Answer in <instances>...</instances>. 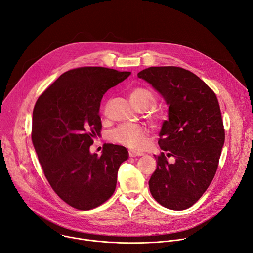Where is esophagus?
<instances>
[{"mask_svg": "<svg viewBox=\"0 0 253 253\" xmlns=\"http://www.w3.org/2000/svg\"><path fill=\"white\" fill-rule=\"evenodd\" d=\"M128 155H129L130 157H137V156H142L143 153H142V152L133 151V150H129V151H128Z\"/></svg>", "mask_w": 253, "mask_h": 253, "instance_id": "esophagus-1", "label": "esophagus"}]
</instances>
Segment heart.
Segmentation results:
<instances>
[{"label":"heart","instance_id":"obj_1","mask_svg":"<svg viewBox=\"0 0 253 253\" xmlns=\"http://www.w3.org/2000/svg\"><path fill=\"white\" fill-rule=\"evenodd\" d=\"M130 101L138 108L149 107L155 101V95L150 88L138 86L131 90ZM110 139L120 145L133 150H142L148 143V130L135 124H124L118 126L110 133Z\"/></svg>","mask_w":253,"mask_h":253}]
</instances>
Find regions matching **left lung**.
I'll return each instance as SVG.
<instances>
[{"instance_id":"1","label":"left lung","mask_w":253,"mask_h":253,"mask_svg":"<svg viewBox=\"0 0 253 253\" xmlns=\"http://www.w3.org/2000/svg\"><path fill=\"white\" fill-rule=\"evenodd\" d=\"M138 78L152 84L169 106L159 132L163 152L154 155L157 168L149 180L150 192L167 209H189L213 180L225 143L217 98L196 74L182 67H149Z\"/></svg>"}]
</instances>
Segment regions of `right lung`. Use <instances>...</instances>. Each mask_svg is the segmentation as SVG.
Masks as SVG:
<instances>
[{
    "mask_svg": "<svg viewBox=\"0 0 253 253\" xmlns=\"http://www.w3.org/2000/svg\"><path fill=\"white\" fill-rule=\"evenodd\" d=\"M129 71L85 66L61 74L38 99L32 140L44 176L56 194L80 211L95 209L115 191L126 148L105 144L102 155L90 146L102 124L103 95L129 77Z\"/></svg>",
    "mask_w": 253,
    "mask_h": 253,
    "instance_id": "1",
    "label": "right lung"
}]
</instances>
